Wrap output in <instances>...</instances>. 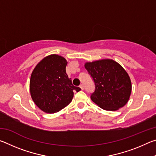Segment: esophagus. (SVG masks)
<instances>
[{"label": "esophagus", "mask_w": 156, "mask_h": 156, "mask_svg": "<svg viewBox=\"0 0 156 156\" xmlns=\"http://www.w3.org/2000/svg\"><path fill=\"white\" fill-rule=\"evenodd\" d=\"M80 88L82 89V90H83V89H84V86H83V84H80Z\"/></svg>", "instance_id": "obj_1"}]
</instances>
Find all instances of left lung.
<instances>
[{"mask_svg":"<svg viewBox=\"0 0 156 156\" xmlns=\"http://www.w3.org/2000/svg\"><path fill=\"white\" fill-rule=\"evenodd\" d=\"M84 67L95 83V91L91 95L94 103L107 111H116L127 103L131 82L119 63L112 59H102L86 62Z\"/></svg>","mask_w":156,"mask_h":156,"instance_id":"8db88e82","label":"left lung"}]
</instances>
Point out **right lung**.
<instances>
[{"mask_svg": "<svg viewBox=\"0 0 156 156\" xmlns=\"http://www.w3.org/2000/svg\"><path fill=\"white\" fill-rule=\"evenodd\" d=\"M67 61L51 54L41 60L31 75L30 94L39 109L48 113L59 112L72 102L73 92L80 88L73 85L66 73Z\"/></svg>", "mask_w": 156, "mask_h": 156, "instance_id": "obj_1", "label": "right lung"}]
</instances>
